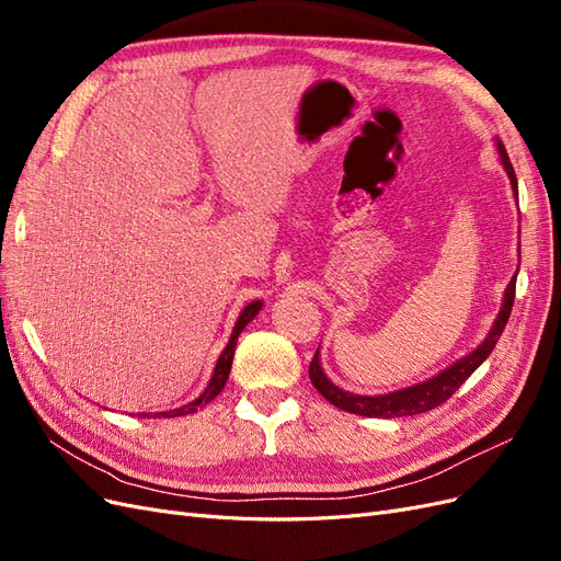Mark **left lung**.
<instances>
[{
	"instance_id": "1",
	"label": "left lung",
	"mask_w": 561,
	"mask_h": 561,
	"mask_svg": "<svg viewBox=\"0 0 561 561\" xmlns=\"http://www.w3.org/2000/svg\"><path fill=\"white\" fill-rule=\"evenodd\" d=\"M496 142H499L496 147H499V154H501V163L505 168L507 178H511L513 192H515V198H517V178H515V171H513V163H511V159H507V151H505L503 142L501 140H496ZM515 283H517V274L505 287L503 307H501V311L494 320V328H491V332L486 334L484 342L472 353H468L466 358L456 360L454 365H449L445 371H439V375H435L428 381L396 390V393H388V396H355V393H348V390H344V388L334 386L325 377V371H322V367H320V355L316 351L313 360L309 365L311 383L316 386V390L322 398L332 402L334 407H339V410L351 412V414H360V416L393 419V416H414V414H423L428 410H435L437 404L447 402L456 393L458 386H461L472 375V371L489 358V353L494 351L499 336L503 334V330L507 325V318H511V311H513Z\"/></svg>"
}]
</instances>
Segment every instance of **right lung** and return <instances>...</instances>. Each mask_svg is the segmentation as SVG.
Here are the masks:
<instances>
[{"instance_id": "obj_1", "label": "right lung", "mask_w": 561, "mask_h": 561, "mask_svg": "<svg viewBox=\"0 0 561 561\" xmlns=\"http://www.w3.org/2000/svg\"><path fill=\"white\" fill-rule=\"evenodd\" d=\"M260 309H262V301L257 299V301H250L248 307L241 311L239 320H236V325H233L229 344H227V348L222 351V355H219V360H217V365H215V371H213L210 383L206 386V390H203V393H201L194 402L184 404V407H178V410H171V412H157L154 416H184V414H194L201 404H208L210 400H215V398L219 396V390L225 388V383H227V379H229L231 363H233V351H236V342H239V334L245 330L248 322L260 313ZM142 416H149V414H142Z\"/></svg>"}]
</instances>
